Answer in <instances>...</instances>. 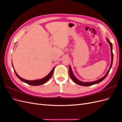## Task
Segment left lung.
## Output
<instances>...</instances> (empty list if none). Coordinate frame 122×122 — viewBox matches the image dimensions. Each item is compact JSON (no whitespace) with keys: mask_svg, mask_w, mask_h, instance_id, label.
Wrapping results in <instances>:
<instances>
[{"mask_svg":"<svg viewBox=\"0 0 122 122\" xmlns=\"http://www.w3.org/2000/svg\"><path fill=\"white\" fill-rule=\"evenodd\" d=\"M107 41L108 42V43H109L110 47V51H111V55H112V61H111V64H110V68L108 70V71H107V72L106 73V74L103 76V77H102L101 78L97 80H96L94 81H92V82H83L81 81H80L79 80H78L77 79L76 77L75 76V75H74V74L72 72V70L71 69V66H70L69 67V74L70 76V77H71V79H72V80L74 82H75L76 83H77V84L80 85V86H92V85H94V84H97L99 83V82H101L102 80H104L106 76H107L108 74L109 73V71H110V70L111 69L112 67V62H113V53H112V43L109 41V40L108 39H107Z\"/></svg>","mask_w":122,"mask_h":122,"instance_id":"left-lung-1","label":"left lung"}]
</instances>
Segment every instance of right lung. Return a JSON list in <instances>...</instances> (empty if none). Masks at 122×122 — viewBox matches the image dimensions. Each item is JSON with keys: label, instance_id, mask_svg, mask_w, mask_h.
I'll use <instances>...</instances> for the list:
<instances>
[{"label": "right lung", "instance_id": "1", "mask_svg": "<svg viewBox=\"0 0 122 122\" xmlns=\"http://www.w3.org/2000/svg\"><path fill=\"white\" fill-rule=\"evenodd\" d=\"M12 66H13V68L14 69V72H15V73L16 76L18 77V78L20 79L22 81H23V82H25V83H27L28 84H29V85H31V86H40V85L44 84L45 83H46L48 80H49V79L51 78V77H52V75L53 73L54 69L55 68V67H54L53 68V69L51 70V71L46 76H45V77H44V78H43L42 79L35 80H26V79H24L22 78H21V77H20L19 75L17 74V73H16V72L15 71V69L14 68L13 63H12Z\"/></svg>", "mask_w": 122, "mask_h": 122}]
</instances>
